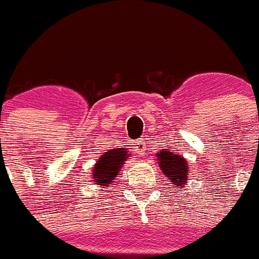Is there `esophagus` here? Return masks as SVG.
<instances>
[{
  "label": "esophagus",
  "mask_w": 259,
  "mask_h": 259,
  "mask_svg": "<svg viewBox=\"0 0 259 259\" xmlns=\"http://www.w3.org/2000/svg\"><path fill=\"white\" fill-rule=\"evenodd\" d=\"M136 147L135 148L136 149H139V152L141 155L144 154V143H143V140H140V141H137V143H136Z\"/></svg>",
  "instance_id": "obj_1"
}]
</instances>
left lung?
<instances>
[{"label":"left lung","mask_w":259,"mask_h":259,"mask_svg":"<svg viewBox=\"0 0 259 259\" xmlns=\"http://www.w3.org/2000/svg\"><path fill=\"white\" fill-rule=\"evenodd\" d=\"M156 158H158V164L162 173L173 184V188L180 189L188 184V160L184 156L162 149L156 152Z\"/></svg>","instance_id":"1"}]
</instances>
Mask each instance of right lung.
Segmentation results:
<instances>
[{
  "label": "right lung",
  "mask_w": 259,
  "mask_h": 259,
  "mask_svg": "<svg viewBox=\"0 0 259 259\" xmlns=\"http://www.w3.org/2000/svg\"><path fill=\"white\" fill-rule=\"evenodd\" d=\"M129 156L130 154H127L126 148L108 149L104 155L97 159L93 166L92 181L96 185H100V188L111 187L112 180H115V177L119 174L120 168Z\"/></svg>",
  "instance_id": "obj_1"
}]
</instances>
